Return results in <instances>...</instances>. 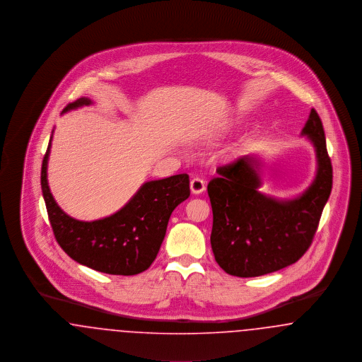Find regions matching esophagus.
<instances>
[{
  "instance_id": "1",
  "label": "esophagus",
  "mask_w": 362,
  "mask_h": 362,
  "mask_svg": "<svg viewBox=\"0 0 362 362\" xmlns=\"http://www.w3.org/2000/svg\"><path fill=\"white\" fill-rule=\"evenodd\" d=\"M189 189L191 192L198 195V194H202L205 189H206V183L205 180H202L201 177H194L191 182H189Z\"/></svg>"
}]
</instances>
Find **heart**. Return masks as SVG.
I'll return each instance as SVG.
<instances>
[{"instance_id": "heart-1", "label": "heart", "mask_w": 362, "mask_h": 362, "mask_svg": "<svg viewBox=\"0 0 362 362\" xmlns=\"http://www.w3.org/2000/svg\"><path fill=\"white\" fill-rule=\"evenodd\" d=\"M229 129H230V124H228V126H225L224 129H223V132H221V133H226V132H228V130H229Z\"/></svg>"}]
</instances>
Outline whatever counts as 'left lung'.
Here are the masks:
<instances>
[{
    "mask_svg": "<svg viewBox=\"0 0 362 362\" xmlns=\"http://www.w3.org/2000/svg\"><path fill=\"white\" fill-rule=\"evenodd\" d=\"M301 136L315 149L316 173L310 186L293 198L260 191L263 161L258 155L220 167L218 176L209 182L211 250L228 274L264 276L296 263L310 248L332 189L325 129L313 108Z\"/></svg>",
    "mask_w": 362,
    "mask_h": 362,
    "instance_id": "1",
    "label": "left lung"
}]
</instances>
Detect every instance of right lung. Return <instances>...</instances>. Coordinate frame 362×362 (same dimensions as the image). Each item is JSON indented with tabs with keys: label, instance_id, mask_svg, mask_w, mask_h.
<instances>
[{
	"label": "right lung",
	"instance_id": "obj_1",
	"mask_svg": "<svg viewBox=\"0 0 362 362\" xmlns=\"http://www.w3.org/2000/svg\"><path fill=\"white\" fill-rule=\"evenodd\" d=\"M93 104L80 98L62 114ZM54 133V130H52ZM52 137L42 163L40 185L52 232L61 248L80 264L112 276H134L149 269L175 207L189 197L187 173L145 182L130 201L111 216L81 221L66 214L52 197L47 180Z\"/></svg>",
	"mask_w": 362,
	"mask_h": 362
}]
</instances>
